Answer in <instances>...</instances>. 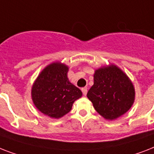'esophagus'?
Wrapping results in <instances>:
<instances>
[{"mask_svg":"<svg viewBox=\"0 0 154 154\" xmlns=\"http://www.w3.org/2000/svg\"><path fill=\"white\" fill-rule=\"evenodd\" d=\"M82 92H83V94H84V95H86L87 93V87H83L82 88Z\"/></svg>","mask_w":154,"mask_h":154,"instance_id":"34e87169","label":"esophagus"}]
</instances>
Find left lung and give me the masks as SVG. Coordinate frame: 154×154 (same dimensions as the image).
Returning <instances> with one entry per match:
<instances>
[{"label": "left lung", "instance_id": "1", "mask_svg": "<svg viewBox=\"0 0 154 154\" xmlns=\"http://www.w3.org/2000/svg\"><path fill=\"white\" fill-rule=\"evenodd\" d=\"M94 109L106 119L113 120L130 110L134 101V88L128 76L110 65L96 70L94 85L87 94Z\"/></svg>", "mask_w": 154, "mask_h": 154}]
</instances>
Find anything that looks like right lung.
Here are the masks:
<instances>
[{"instance_id": "1", "label": "right lung", "mask_w": 154, "mask_h": 154, "mask_svg": "<svg viewBox=\"0 0 154 154\" xmlns=\"http://www.w3.org/2000/svg\"><path fill=\"white\" fill-rule=\"evenodd\" d=\"M67 71L66 65L53 63L41 71L32 88L35 107L51 118L67 114L74 102L82 96L80 90L68 80Z\"/></svg>"}]
</instances>
